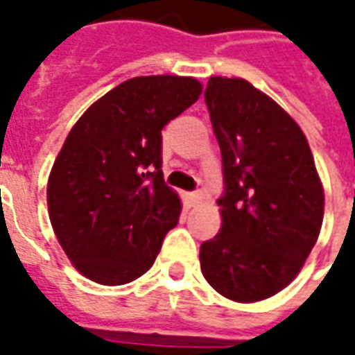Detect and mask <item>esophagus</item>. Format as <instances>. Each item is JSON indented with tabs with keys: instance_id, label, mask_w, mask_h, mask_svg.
<instances>
[{
	"instance_id": "34e87169",
	"label": "esophagus",
	"mask_w": 355,
	"mask_h": 355,
	"mask_svg": "<svg viewBox=\"0 0 355 355\" xmlns=\"http://www.w3.org/2000/svg\"><path fill=\"white\" fill-rule=\"evenodd\" d=\"M201 201V193H186V205L188 207H196L198 203Z\"/></svg>"
}]
</instances>
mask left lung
<instances>
[{"instance_id":"left-lung-1","label":"left lung","mask_w":355,"mask_h":355,"mask_svg":"<svg viewBox=\"0 0 355 355\" xmlns=\"http://www.w3.org/2000/svg\"><path fill=\"white\" fill-rule=\"evenodd\" d=\"M209 116L223 154V228L201 243V272L234 302L285 289L320 236L323 184L304 132L285 110L241 78H211Z\"/></svg>"}]
</instances>
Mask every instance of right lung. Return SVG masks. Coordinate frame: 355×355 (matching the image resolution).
Listing matches in <instances>:
<instances>
[{
	"label": "right lung",
	"instance_id": "obj_1",
	"mask_svg": "<svg viewBox=\"0 0 355 355\" xmlns=\"http://www.w3.org/2000/svg\"><path fill=\"white\" fill-rule=\"evenodd\" d=\"M188 76H139L93 102L47 182L51 226L73 268L101 285L146 274L182 211L163 182L162 129L200 98Z\"/></svg>",
	"mask_w": 355,
	"mask_h": 355
}]
</instances>
